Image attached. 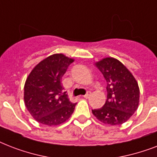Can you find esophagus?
I'll list each match as a JSON object with an SVG mask.
<instances>
[{"label":"esophagus","mask_w":157,"mask_h":157,"mask_svg":"<svg viewBox=\"0 0 157 157\" xmlns=\"http://www.w3.org/2000/svg\"><path fill=\"white\" fill-rule=\"evenodd\" d=\"M90 94H91L90 92H88V93L86 94H85L83 97H84V98H90Z\"/></svg>","instance_id":"1"}]
</instances>
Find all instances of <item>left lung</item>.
Wrapping results in <instances>:
<instances>
[{
  "label": "left lung",
  "mask_w": 157,
  "mask_h": 157,
  "mask_svg": "<svg viewBox=\"0 0 157 157\" xmlns=\"http://www.w3.org/2000/svg\"><path fill=\"white\" fill-rule=\"evenodd\" d=\"M94 65L107 81V98L103 107L92 110V113L104 124H123L139 107V84L129 69L118 59L107 57L96 62Z\"/></svg>",
  "instance_id": "obj_1"
}]
</instances>
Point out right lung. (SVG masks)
Returning <instances> with one entry per match:
<instances>
[{
	"instance_id": "1",
	"label": "right lung",
	"mask_w": 157,
	"mask_h": 157,
	"mask_svg": "<svg viewBox=\"0 0 157 157\" xmlns=\"http://www.w3.org/2000/svg\"><path fill=\"white\" fill-rule=\"evenodd\" d=\"M73 59L54 54L36 64L24 85V103L34 119L45 125H59L70 118L76 103L63 92L62 77Z\"/></svg>"
}]
</instances>
